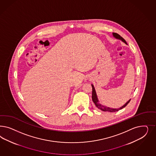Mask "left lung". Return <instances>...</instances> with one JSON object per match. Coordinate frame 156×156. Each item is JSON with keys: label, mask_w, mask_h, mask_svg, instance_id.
<instances>
[{"label": "left lung", "mask_w": 156, "mask_h": 156, "mask_svg": "<svg viewBox=\"0 0 156 156\" xmlns=\"http://www.w3.org/2000/svg\"><path fill=\"white\" fill-rule=\"evenodd\" d=\"M113 35L114 36V37H115L116 38L120 39V40L122 41L123 42H124L125 43L127 44L125 40L123 38H122L121 35H119L118 34H117V33H113ZM92 101H94V103H95L96 106L98 108H99L100 110L103 111H107V112H116V111L120 110L121 109H122L123 108L125 107L127 105V104L130 102V101L131 99H130L129 101H128L126 103V104H125L124 106L121 107V108H118V109H114V108H109V107H107L103 106V105H101L100 103H99V101H98L97 96H96L95 90V88H94V87L93 85H92Z\"/></svg>", "instance_id": "8db88e82"}]
</instances>
